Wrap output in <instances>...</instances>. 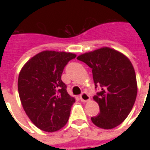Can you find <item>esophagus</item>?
I'll return each mask as SVG.
<instances>
[{"mask_svg": "<svg viewBox=\"0 0 150 150\" xmlns=\"http://www.w3.org/2000/svg\"><path fill=\"white\" fill-rule=\"evenodd\" d=\"M79 98H80V100L83 102H86V101H88L90 100V96H89V95L87 93V92H82L81 95L79 96Z\"/></svg>", "mask_w": 150, "mask_h": 150, "instance_id": "34e87169", "label": "esophagus"}]
</instances>
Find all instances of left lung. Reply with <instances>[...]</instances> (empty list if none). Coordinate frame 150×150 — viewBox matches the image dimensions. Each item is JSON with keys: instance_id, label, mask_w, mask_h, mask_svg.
Wrapping results in <instances>:
<instances>
[{"instance_id": "1", "label": "left lung", "mask_w": 150, "mask_h": 150, "mask_svg": "<svg viewBox=\"0 0 150 150\" xmlns=\"http://www.w3.org/2000/svg\"><path fill=\"white\" fill-rule=\"evenodd\" d=\"M92 69L95 88H100L93 99L100 106L91 121L101 129H111L126 119L135 103L137 85L134 68L129 59L108 47L79 55Z\"/></svg>"}]
</instances>
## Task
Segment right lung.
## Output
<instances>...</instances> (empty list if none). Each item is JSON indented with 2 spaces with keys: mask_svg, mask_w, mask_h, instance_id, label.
<instances>
[{
  "mask_svg": "<svg viewBox=\"0 0 150 150\" xmlns=\"http://www.w3.org/2000/svg\"><path fill=\"white\" fill-rule=\"evenodd\" d=\"M75 57L72 53L46 50L34 56L21 69L18 82L21 104L41 130L55 132L68 121L75 100L67 93L61 76Z\"/></svg>",
  "mask_w": 150,
  "mask_h": 150,
  "instance_id": "obj_1",
  "label": "right lung"
}]
</instances>
